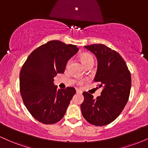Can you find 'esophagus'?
<instances>
[{"mask_svg": "<svg viewBox=\"0 0 148 148\" xmlns=\"http://www.w3.org/2000/svg\"><path fill=\"white\" fill-rule=\"evenodd\" d=\"M76 92L79 93V94H82V91L79 89H76Z\"/></svg>", "mask_w": 148, "mask_h": 148, "instance_id": "obj_1", "label": "esophagus"}]
</instances>
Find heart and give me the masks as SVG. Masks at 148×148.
Wrapping results in <instances>:
<instances>
[{
	"label": "heart",
	"mask_w": 148,
	"mask_h": 148,
	"mask_svg": "<svg viewBox=\"0 0 148 148\" xmlns=\"http://www.w3.org/2000/svg\"><path fill=\"white\" fill-rule=\"evenodd\" d=\"M80 59H81V62H83V64H84L85 66H86L87 64L90 63H94V58H93V56L91 55V54L88 53H84L81 54V56H80ZM71 60H69L68 62H67V65H69L70 64ZM82 81L79 82V84H81Z\"/></svg>",
	"instance_id": "obj_1"
}]
</instances>
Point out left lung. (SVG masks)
<instances>
[{
    "label": "left lung",
    "instance_id": "obj_1",
    "mask_svg": "<svg viewBox=\"0 0 148 148\" xmlns=\"http://www.w3.org/2000/svg\"><path fill=\"white\" fill-rule=\"evenodd\" d=\"M86 49L96 56L98 67L94 81L102 88L96 99L84 92L81 104L83 116L89 123L104 126L115 120L121 113L130 97L132 78L126 62L118 52L104 45L95 44Z\"/></svg>",
    "mask_w": 148,
    "mask_h": 148
}]
</instances>
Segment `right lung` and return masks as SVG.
<instances>
[{"label":"right lung","mask_w":148,"mask_h":148,"mask_svg":"<svg viewBox=\"0 0 148 148\" xmlns=\"http://www.w3.org/2000/svg\"><path fill=\"white\" fill-rule=\"evenodd\" d=\"M79 51L76 45L52 40L37 47L28 57L20 72V92L25 107L34 118L52 125L63 118L74 87L59 90L53 77L63 73L67 61Z\"/></svg>","instance_id":"right-lung-1"}]
</instances>
